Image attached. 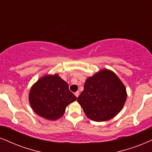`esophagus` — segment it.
Instances as JSON below:
<instances>
[{
	"mask_svg": "<svg viewBox=\"0 0 152 152\" xmlns=\"http://www.w3.org/2000/svg\"><path fill=\"white\" fill-rule=\"evenodd\" d=\"M74 95H76V97H78V96H79V92H78V91H77V92H76V93H74Z\"/></svg>",
	"mask_w": 152,
	"mask_h": 152,
	"instance_id": "34e87169",
	"label": "esophagus"
}]
</instances>
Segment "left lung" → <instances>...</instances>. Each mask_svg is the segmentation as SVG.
<instances>
[{"mask_svg":"<svg viewBox=\"0 0 152 152\" xmlns=\"http://www.w3.org/2000/svg\"><path fill=\"white\" fill-rule=\"evenodd\" d=\"M127 99L124 84L112 71L103 69L87 78L77 101L88 118L110 120L121 111Z\"/></svg>","mask_w":152,"mask_h":152,"instance_id":"1","label":"left lung"}]
</instances>
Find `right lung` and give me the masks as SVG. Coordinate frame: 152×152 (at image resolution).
Wrapping results in <instances>:
<instances>
[{
    "label": "right lung",
    "mask_w": 152,
    "mask_h": 152,
    "mask_svg": "<svg viewBox=\"0 0 152 152\" xmlns=\"http://www.w3.org/2000/svg\"><path fill=\"white\" fill-rule=\"evenodd\" d=\"M77 97L69 89V85L57 74L40 78L31 88L30 105L36 114L48 120L61 118L66 107Z\"/></svg>",
    "instance_id": "1"
}]
</instances>
